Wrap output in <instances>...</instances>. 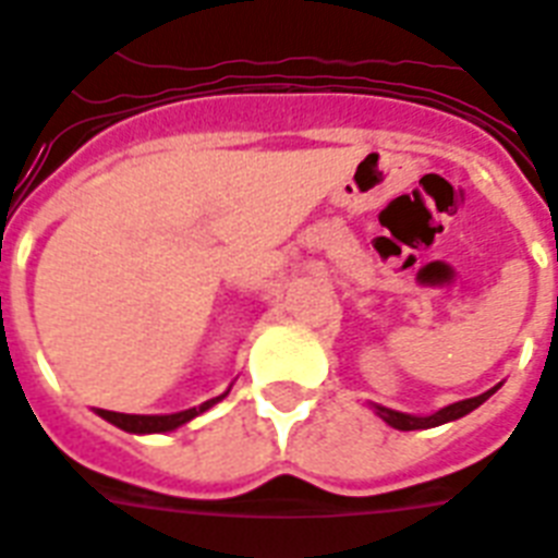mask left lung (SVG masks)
Returning a JSON list of instances; mask_svg holds the SVG:
<instances>
[{"label":"left lung","instance_id":"1","mask_svg":"<svg viewBox=\"0 0 558 558\" xmlns=\"http://www.w3.org/2000/svg\"><path fill=\"white\" fill-rule=\"evenodd\" d=\"M493 392H496V387H493L490 392H482V396L468 398V401H459V404L444 407V410H438L436 415H424V418H421V415H407V412L387 410V407H375V410H378V415L387 421L389 427H396V429H429V427H438V424H447V421L461 418V415H468V412H473L475 407L484 404V401H487Z\"/></svg>","mask_w":558,"mask_h":558}]
</instances>
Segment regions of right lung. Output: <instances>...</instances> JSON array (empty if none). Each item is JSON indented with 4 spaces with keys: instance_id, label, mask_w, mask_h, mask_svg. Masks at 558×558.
<instances>
[{
    "instance_id": "add662e5",
    "label": "right lung",
    "mask_w": 558,
    "mask_h": 558,
    "mask_svg": "<svg viewBox=\"0 0 558 558\" xmlns=\"http://www.w3.org/2000/svg\"><path fill=\"white\" fill-rule=\"evenodd\" d=\"M223 396L211 398V401H206V404L201 407H192V410L174 412V415H125V412H111V410H99V415H102L106 421H111L114 427L125 429V433H169V429H177L180 424H185V421H192L194 415L206 412L208 407L217 404Z\"/></svg>"
}]
</instances>
